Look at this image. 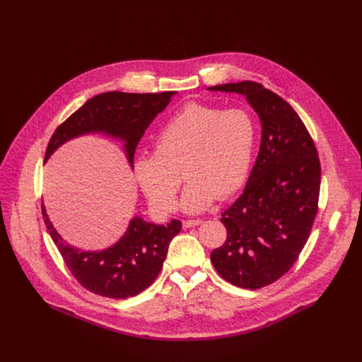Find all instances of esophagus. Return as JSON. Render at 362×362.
Instances as JSON below:
<instances>
[{
	"instance_id": "1",
	"label": "esophagus",
	"mask_w": 362,
	"mask_h": 362,
	"mask_svg": "<svg viewBox=\"0 0 362 362\" xmlns=\"http://www.w3.org/2000/svg\"><path fill=\"white\" fill-rule=\"evenodd\" d=\"M203 221L202 219H190V221H183V228L185 229H189V228H193V226H197L200 225Z\"/></svg>"
}]
</instances>
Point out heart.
<instances>
[{"instance_id": "obj_1", "label": "heart", "mask_w": 362, "mask_h": 362, "mask_svg": "<svg viewBox=\"0 0 362 362\" xmlns=\"http://www.w3.org/2000/svg\"><path fill=\"white\" fill-rule=\"evenodd\" d=\"M256 126L239 109L223 110L203 103H186L158 132L154 153L134 165L136 179L160 211H173L182 185L189 179L182 208L199 214L215 199H226L245 183L253 156Z\"/></svg>"}]
</instances>
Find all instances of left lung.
I'll return each instance as SVG.
<instances>
[{"mask_svg": "<svg viewBox=\"0 0 362 362\" xmlns=\"http://www.w3.org/2000/svg\"><path fill=\"white\" fill-rule=\"evenodd\" d=\"M209 90L243 94L261 120V147L246 187L221 218L228 238L211 253L225 281L259 289L292 268L311 233L321 186L318 151L296 112L262 84Z\"/></svg>", "mask_w": 362, "mask_h": 362, "instance_id": "1", "label": "left lung"}]
</instances>
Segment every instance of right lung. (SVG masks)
<instances>
[{"instance_id": "right-lung-1", "label": "right lung", "mask_w": 362, "mask_h": 362, "mask_svg": "<svg viewBox=\"0 0 362 362\" xmlns=\"http://www.w3.org/2000/svg\"><path fill=\"white\" fill-rule=\"evenodd\" d=\"M175 91L123 93L109 91L87 100L84 106L62 123L51 136L44 160L70 139L87 133H103L122 140L130 166L136 147L148 124L166 109ZM48 233L60 250L73 276L87 291L113 299L136 296L148 288L162 271L170 240L180 232L182 222L172 219L156 225L134 216L126 233L113 246L87 252L67 243L49 222L41 206Z\"/></svg>"}]
</instances>
